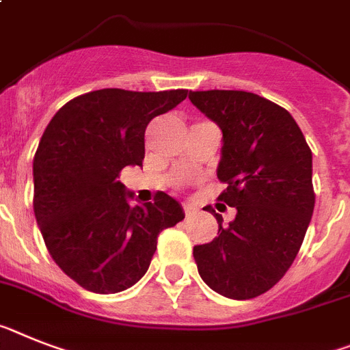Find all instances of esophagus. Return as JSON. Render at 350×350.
I'll return each mask as SVG.
<instances>
[{"mask_svg":"<svg viewBox=\"0 0 350 350\" xmlns=\"http://www.w3.org/2000/svg\"><path fill=\"white\" fill-rule=\"evenodd\" d=\"M196 210H198V208L192 206V204H185V206H183V211H185V215H187V217L193 215V213H196Z\"/></svg>","mask_w":350,"mask_h":350,"instance_id":"esophagus-1","label":"esophagus"}]
</instances>
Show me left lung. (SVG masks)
Wrapping results in <instances>:
<instances>
[{
	"instance_id": "obj_1",
	"label": "left lung",
	"mask_w": 350,
	"mask_h": 350,
	"mask_svg": "<svg viewBox=\"0 0 350 350\" xmlns=\"http://www.w3.org/2000/svg\"><path fill=\"white\" fill-rule=\"evenodd\" d=\"M192 105L222 130L219 201L237 208L230 226L211 206L219 237L193 247L202 281L224 297L245 301L286 274L310 226L315 192L311 149L283 107L243 90L192 92Z\"/></svg>"
}]
</instances>
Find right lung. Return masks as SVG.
<instances>
[{
  "label": "right lung",
  "instance_id": "add662e5",
  "mask_svg": "<svg viewBox=\"0 0 350 350\" xmlns=\"http://www.w3.org/2000/svg\"><path fill=\"white\" fill-rule=\"evenodd\" d=\"M189 90L101 89L55 113L33 158V211L49 254L94 293L133 286L149 269L158 234L185 219L167 193L130 206L120 170L142 165L144 133Z\"/></svg>",
  "mask_w": 350,
  "mask_h": 350
}]
</instances>
